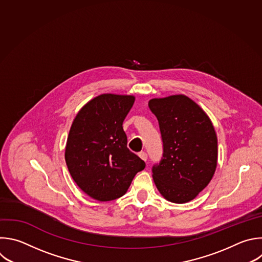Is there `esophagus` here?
I'll return each mask as SVG.
<instances>
[{
	"label": "esophagus",
	"mask_w": 262,
	"mask_h": 262,
	"mask_svg": "<svg viewBox=\"0 0 262 262\" xmlns=\"http://www.w3.org/2000/svg\"><path fill=\"white\" fill-rule=\"evenodd\" d=\"M139 156H140L144 161H146V160H147V153H146V152L141 151V152L139 153Z\"/></svg>",
	"instance_id": "esophagus-1"
}]
</instances>
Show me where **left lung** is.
Instances as JSON below:
<instances>
[{"instance_id": "left-lung-1", "label": "left lung", "mask_w": 262, "mask_h": 262, "mask_svg": "<svg viewBox=\"0 0 262 262\" xmlns=\"http://www.w3.org/2000/svg\"><path fill=\"white\" fill-rule=\"evenodd\" d=\"M156 116L163 155L152 168L159 193L168 202L194 200L212 180L218 158L217 136L207 113L190 98L173 95L148 103Z\"/></svg>"}]
</instances>
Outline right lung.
<instances>
[{
	"mask_svg": "<svg viewBox=\"0 0 262 262\" xmlns=\"http://www.w3.org/2000/svg\"><path fill=\"white\" fill-rule=\"evenodd\" d=\"M134 96L100 95L77 113L64 159L75 183L92 199L108 202L124 195L145 162L127 148L122 123Z\"/></svg>",
	"mask_w": 262,
	"mask_h": 262,
	"instance_id": "obj_1",
	"label": "right lung"
}]
</instances>
